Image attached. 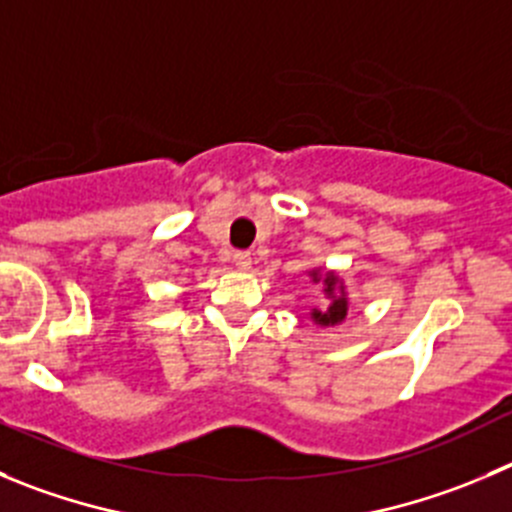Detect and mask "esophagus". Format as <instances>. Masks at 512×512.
<instances>
[{"label": "esophagus", "instance_id": "obj_1", "mask_svg": "<svg viewBox=\"0 0 512 512\" xmlns=\"http://www.w3.org/2000/svg\"><path fill=\"white\" fill-rule=\"evenodd\" d=\"M233 264H236L238 271H248V269H251V264H253L251 253H248V251H236V253H233Z\"/></svg>", "mask_w": 512, "mask_h": 512}]
</instances>
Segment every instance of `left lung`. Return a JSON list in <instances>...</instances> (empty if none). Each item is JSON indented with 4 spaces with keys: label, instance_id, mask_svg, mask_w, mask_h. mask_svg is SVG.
I'll return each instance as SVG.
<instances>
[{
    "label": "left lung",
    "instance_id": "obj_1",
    "mask_svg": "<svg viewBox=\"0 0 512 512\" xmlns=\"http://www.w3.org/2000/svg\"><path fill=\"white\" fill-rule=\"evenodd\" d=\"M306 276H309L314 284L321 286V294H324L326 299V306H321V309L314 306V309L309 311V319L314 321L316 326H321V329L342 324L349 314V291L342 276L332 269H321V266L309 269Z\"/></svg>",
    "mask_w": 512,
    "mask_h": 512
}]
</instances>
